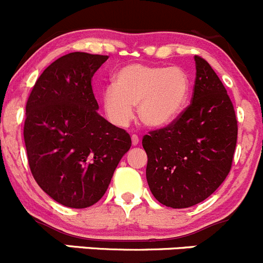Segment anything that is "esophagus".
<instances>
[{
  "instance_id": "34e87169",
  "label": "esophagus",
  "mask_w": 263,
  "mask_h": 263,
  "mask_svg": "<svg viewBox=\"0 0 263 263\" xmlns=\"http://www.w3.org/2000/svg\"><path fill=\"white\" fill-rule=\"evenodd\" d=\"M131 141H132V145H134V146H137V145L140 144L139 136H137V135H132V136H131Z\"/></svg>"
}]
</instances>
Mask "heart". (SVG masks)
<instances>
[{
  "mask_svg": "<svg viewBox=\"0 0 263 263\" xmlns=\"http://www.w3.org/2000/svg\"><path fill=\"white\" fill-rule=\"evenodd\" d=\"M190 92V79L178 67L128 65L103 91L108 118L117 127H127L135 117L145 126L160 128L172 123L184 108Z\"/></svg>",
  "mask_w": 263,
  "mask_h": 263,
  "instance_id": "1",
  "label": "heart"
}]
</instances>
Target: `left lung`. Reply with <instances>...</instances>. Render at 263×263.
<instances>
[{"instance_id":"left-lung-1","label":"left lung","mask_w":263,"mask_h":263,"mask_svg":"<svg viewBox=\"0 0 263 263\" xmlns=\"http://www.w3.org/2000/svg\"><path fill=\"white\" fill-rule=\"evenodd\" d=\"M192 103L168 127L142 139L146 179L163 205L185 209L202 202L232 168L238 126L224 85L203 58L195 55Z\"/></svg>"}]
</instances>
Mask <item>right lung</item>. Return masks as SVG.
<instances>
[{
    "instance_id": "add662e5",
    "label": "right lung",
    "mask_w": 263,
    "mask_h": 263,
    "mask_svg": "<svg viewBox=\"0 0 263 263\" xmlns=\"http://www.w3.org/2000/svg\"><path fill=\"white\" fill-rule=\"evenodd\" d=\"M108 55L73 52L43 71L26 103L24 140L39 187L58 203L85 209L108 190L131 137L98 113L91 79Z\"/></svg>"
}]
</instances>
